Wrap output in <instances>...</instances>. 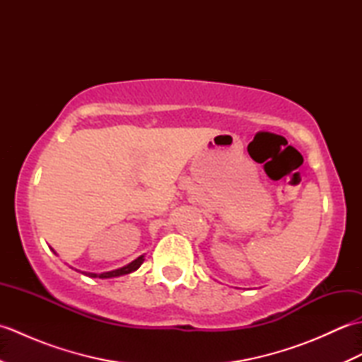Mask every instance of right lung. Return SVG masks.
Listing matches in <instances>:
<instances>
[{"instance_id": "obj_1", "label": "right lung", "mask_w": 362, "mask_h": 362, "mask_svg": "<svg viewBox=\"0 0 362 362\" xmlns=\"http://www.w3.org/2000/svg\"><path fill=\"white\" fill-rule=\"evenodd\" d=\"M52 252H54V249H52ZM54 253H56V252H54ZM56 255H57V253H56ZM143 261H144V255L138 257L136 259H134L132 263H129L127 266H122V267H119V269H115V271L103 272V274H95V272H82V274L87 275V276H91V279H113V276H121V275L135 272L136 269L143 264ZM76 271H78V269H76ZM79 272H81V271H79Z\"/></svg>"}]
</instances>
